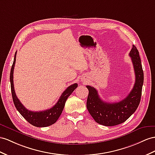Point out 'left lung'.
I'll return each mask as SVG.
<instances>
[{
	"mask_svg": "<svg viewBox=\"0 0 155 155\" xmlns=\"http://www.w3.org/2000/svg\"><path fill=\"white\" fill-rule=\"evenodd\" d=\"M129 55L134 65L136 82L133 89L124 100L117 103L105 102L99 96L96 88L86 86L89 91L86 107L91 116L98 124L113 126L124 122L136 111L140 104L144 77L140 54L134 45Z\"/></svg>",
	"mask_w": 155,
	"mask_h": 155,
	"instance_id": "8db88e82",
	"label": "left lung"
}]
</instances>
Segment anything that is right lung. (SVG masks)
I'll return each instance as SVG.
<instances>
[{
	"instance_id": "obj_1",
	"label": "right lung",
	"mask_w": 155,
	"mask_h": 155,
	"mask_svg": "<svg viewBox=\"0 0 155 155\" xmlns=\"http://www.w3.org/2000/svg\"><path fill=\"white\" fill-rule=\"evenodd\" d=\"M16 53L17 51H15L10 76L12 96L13 101L15 108L17 109L19 113L21 114L22 117L33 126L36 127H46L54 124L58 120L59 117H60L63 108L65 107L67 98L77 88L78 84L77 83H74V84L69 86L68 88H67V89L63 92L61 96L59 97L56 104L54 105L51 108L42 110V111H31V110H29L23 106L20 101L19 100V99L15 95L14 90L13 74L15 59H15L16 58Z\"/></svg>"
}]
</instances>
